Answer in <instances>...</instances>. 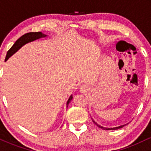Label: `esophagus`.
<instances>
[{"label":"esophagus","mask_w":151,"mask_h":151,"mask_svg":"<svg viewBox=\"0 0 151 151\" xmlns=\"http://www.w3.org/2000/svg\"><path fill=\"white\" fill-rule=\"evenodd\" d=\"M80 89H84V86L81 85V86H80Z\"/></svg>","instance_id":"34e87169"}]
</instances>
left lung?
<instances>
[{"instance_id":"8db88e82","label":"left lung","mask_w":151,"mask_h":151,"mask_svg":"<svg viewBox=\"0 0 151 151\" xmlns=\"http://www.w3.org/2000/svg\"><path fill=\"white\" fill-rule=\"evenodd\" d=\"M92 121H93V122L94 123V124H96V125L99 128H100V129H103V130H117V129H121V128H123V127H124V126H126V125H127V124H126L125 125H121V126H117V127H114V128H106V127H103V126H101L99 125V124H97V123L96 122V121H93V119H92Z\"/></svg>"}]
</instances>
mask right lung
Listing matches in <instances>:
<instances>
[{"label": "right lung", "instance_id": "obj_1", "mask_svg": "<svg viewBox=\"0 0 151 151\" xmlns=\"http://www.w3.org/2000/svg\"><path fill=\"white\" fill-rule=\"evenodd\" d=\"M47 37V35H45L44 33H42V32H28V33L23 35L21 36V37L19 38L18 40L14 43V45L11 47V48L8 50L6 55V60L7 61V60H8V59L12 56V55H14V54L18 50H20L22 46H24L25 44H27V43L33 42V41L36 40L40 39V38H43V37ZM72 99H73V96H72V94L70 96L68 101L67 102V108L68 107L69 104L70 103L71 101H72Z\"/></svg>", "mask_w": 151, "mask_h": 151}]
</instances>
